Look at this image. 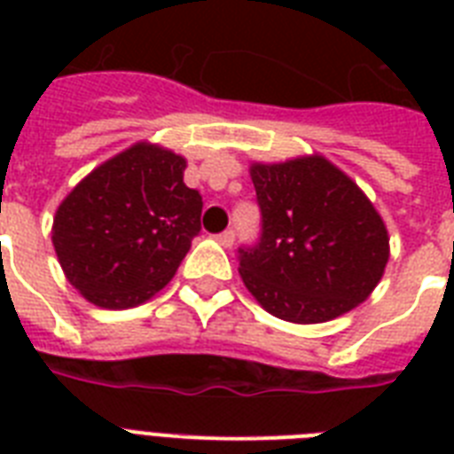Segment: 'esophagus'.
I'll list each match as a JSON object with an SVG mask.
<instances>
[{"label": "esophagus", "mask_w": 454, "mask_h": 454, "mask_svg": "<svg viewBox=\"0 0 454 454\" xmlns=\"http://www.w3.org/2000/svg\"><path fill=\"white\" fill-rule=\"evenodd\" d=\"M216 240H219L223 247H231V245H233V240H235V231H233V228H228V231H223V233L216 235Z\"/></svg>", "instance_id": "obj_1"}]
</instances>
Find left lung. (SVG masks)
<instances>
[{"instance_id":"obj_1","label":"left lung","mask_w":454,"mask_h":454,"mask_svg":"<svg viewBox=\"0 0 454 454\" xmlns=\"http://www.w3.org/2000/svg\"><path fill=\"white\" fill-rule=\"evenodd\" d=\"M262 238L238 249L242 283L270 316L327 323L384 276L388 233L365 192L320 155L252 164Z\"/></svg>"}]
</instances>
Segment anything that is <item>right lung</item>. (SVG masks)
<instances>
[{
  "mask_svg": "<svg viewBox=\"0 0 454 454\" xmlns=\"http://www.w3.org/2000/svg\"><path fill=\"white\" fill-rule=\"evenodd\" d=\"M185 160L137 144L74 185L53 219L60 269L82 297L131 309L160 292L200 233L202 195L184 184Z\"/></svg>",
  "mask_w": 454,
  "mask_h": 454,
  "instance_id": "right-lung-1",
  "label": "right lung"
}]
</instances>
